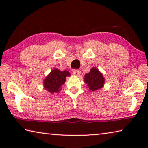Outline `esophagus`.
<instances>
[{
    "label": "esophagus",
    "mask_w": 148,
    "mask_h": 148,
    "mask_svg": "<svg viewBox=\"0 0 148 148\" xmlns=\"http://www.w3.org/2000/svg\"><path fill=\"white\" fill-rule=\"evenodd\" d=\"M73 74L75 75V76H79L80 74V71L79 70H74L73 71Z\"/></svg>",
    "instance_id": "34e87169"
}]
</instances>
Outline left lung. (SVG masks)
<instances>
[{
    "label": "left lung",
    "mask_w": 148,
    "mask_h": 148,
    "mask_svg": "<svg viewBox=\"0 0 148 148\" xmlns=\"http://www.w3.org/2000/svg\"><path fill=\"white\" fill-rule=\"evenodd\" d=\"M84 82L87 84L90 91H95L104 86L105 79L101 72L93 67L89 73L85 74Z\"/></svg>",
    "instance_id": "left-lung-1"
}]
</instances>
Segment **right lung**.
I'll use <instances>...</instances> for the list:
<instances>
[{
  "label": "right lung",
  "mask_w": 148,
  "mask_h": 148,
  "mask_svg": "<svg viewBox=\"0 0 148 148\" xmlns=\"http://www.w3.org/2000/svg\"><path fill=\"white\" fill-rule=\"evenodd\" d=\"M70 76L71 74L67 71H61L57 69L52 70L48 76L44 79V89L51 93L60 91L61 86L65 83L66 77Z\"/></svg>",
  "instance_id": "obj_1"
}]
</instances>
